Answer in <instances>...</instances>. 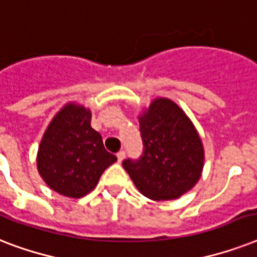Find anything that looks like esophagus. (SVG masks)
Segmentation results:
<instances>
[{"instance_id": "1", "label": "esophagus", "mask_w": 257, "mask_h": 257, "mask_svg": "<svg viewBox=\"0 0 257 257\" xmlns=\"http://www.w3.org/2000/svg\"><path fill=\"white\" fill-rule=\"evenodd\" d=\"M125 159V152L124 151H120V152L117 153V161H118V163H121V161L124 160Z\"/></svg>"}]
</instances>
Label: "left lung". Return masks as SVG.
I'll return each instance as SVG.
<instances>
[{
	"mask_svg": "<svg viewBox=\"0 0 257 257\" xmlns=\"http://www.w3.org/2000/svg\"><path fill=\"white\" fill-rule=\"evenodd\" d=\"M144 152L122 167L151 200H173L199 181L204 165L203 143L195 125L179 105L156 98L140 117Z\"/></svg>",
	"mask_w": 257,
	"mask_h": 257,
	"instance_id": "1",
	"label": "left lung"
}]
</instances>
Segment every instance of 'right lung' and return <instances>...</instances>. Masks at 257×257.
<instances>
[{
    "label": "right lung",
    "mask_w": 257,
    "mask_h": 257,
    "mask_svg": "<svg viewBox=\"0 0 257 257\" xmlns=\"http://www.w3.org/2000/svg\"><path fill=\"white\" fill-rule=\"evenodd\" d=\"M90 117L89 109L66 104L50 121L38 147V172L60 195L73 199L88 195L102 172L117 160L90 126Z\"/></svg>",
    "instance_id": "right-lung-1"
}]
</instances>
